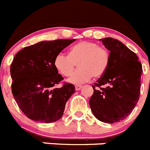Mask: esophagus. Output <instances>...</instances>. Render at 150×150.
<instances>
[{
  "mask_svg": "<svg viewBox=\"0 0 150 150\" xmlns=\"http://www.w3.org/2000/svg\"><path fill=\"white\" fill-rule=\"evenodd\" d=\"M81 85H75V90H81Z\"/></svg>",
  "mask_w": 150,
  "mask_h": 150,
  "instance_id": "esophagus-1",
  "label": "esophagus"
}]
</instances>
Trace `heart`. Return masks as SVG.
<instances>
[{
	"instance_id": "1",
	"label": "heart",
	"mask_w": 150,
	"mask_h": 150,
	"mask_svg": "<svg viewBox=\"0 0 150 150\" xmlns=\"http://www.w3.org/2000/svg\"><path fill=\"white\" fill-rule=\"evenodd\" d=\"M110 54L105 48L91 41H81L70 48L69 55L59 53L55 56L54 65L64 76L71 73L76 63L79 69L73 73L68 81L74 84H81L94 78L102 76L107 70Z\"/></svg>"
}]
</instances>
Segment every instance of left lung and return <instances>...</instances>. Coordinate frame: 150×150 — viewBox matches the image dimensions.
Returning a JSON list of instances; mask_svg holds the SVG:
<instances>
[{
  "mask_svg": "<svg viewBox=\"0 0 150 150\" xmlns=\"http://www.w3.org/2000/svg\"><path fill=\"white\" fill-rule=\"evenodd\" d=\"M101 40L110 51V62L93 85V94L89 104L98 120L114 123L130 115L138 102L142 65L136 54L119 40L110 37ZM105 84L107 87H101Z\"/></svg>",
  "mask_w": 150,
  "mask_h": 150,
  "instance_id": "1",
  "label": "left lung"
}]
</instances>
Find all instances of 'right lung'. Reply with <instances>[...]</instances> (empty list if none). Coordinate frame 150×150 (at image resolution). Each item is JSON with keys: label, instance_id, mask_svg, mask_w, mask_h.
<instances>
[{"label": "right lung", "instance_id": "1", "mask_svg": "<svg viewBox=\"0 0 150 150\" xmlns=\"http://www.w3.org/2000/svg\"><path fill=\"white\" fill-rule=\"evenodd\" d=\"M75 40L42 41L22 48L11 63L13 97L21 111L34 121L54 122L63 115L66 103L75 93L54 65L57 54Z\"/></svg>", "mask_w": 150, "mask_h": 150}]
</instances>
